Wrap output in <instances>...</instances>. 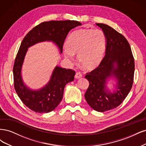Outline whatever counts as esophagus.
Segmentation results:
<instances>
[{
	"instance_id": "obj_1",
	"label": "esophagus",
	"mask_w": 146,
	"mask_h": 146,
	"mask_svg": "<svg viewBox=\"0 0 146 146\" xmlns=\"http://www.w3.org/2000/svg\"><path fill=\"white\" fill-rule=\"evenodd\" d=\"M82 76V75L81 73V72H76V74H75L74 78H76V79H78V78H81Z\"/></svg>"
}]
</instances>
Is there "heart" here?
Here are the masks:
<instances>
[{
  "instance_id": "b5f03b06",
  "label": "heart",
  "mask_w": 146,
  "mask_h": 146,
  "mask_svg": "<svg viewBox=\"0 0 146 146\" xmlns=\"http://www.w3.org/2000/svg\"><path fill=\"white\" fill-rule=\"evenodd\" d=\"M106 48V37L100 29H81L69 36L63 48L65 59L72 62L78 54L79 63L87 69L95 68L100 63Z\"/></svg>"
}]
</instances>
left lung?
Instances as JSON below:
<instances>
[{
  "label": "left lung",
  "mask_w": 146,
  "mask_h": 146,
  "mask_svg": "<svg viewBox=\"0 0 146 146\" xmlns=\"http://www.w3.org/2000/svg\"><path fill=\"white\" fill-rule=\"evenodd\" d=\"M102 30L106 39V53L99 66L85 78L89 86L85 93L88 105L98 111H106L119 106L132 87L135 62L130 46L125 37L111 27L96 23ZM113 76L117 81L116 91L106 88V80Z\"/></svg>",
  "instance_id": "left-lung-1"
}]
</instances>
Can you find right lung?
<instances>
[{
  "label": "right lung",
  "mask_w": 146,
  "mask_h": 146,
  "mask_svg": "<svg viewBox=\"0 0 146 146\" xmlns=\"http://www.w3.org/2000/svg\"><path fill=\"white\" fill-rule=\"evenodd\" d=\"M82 23L76 21L44 22L34 27L24 37L19 49L13 66L14 86L18 96L27 107L44 113L55 109L63 97L65 85L73 81L75 72L56 66L49 82L39 90L28 87L22 78V67L28 48L37 43L52 41L62 53L63 45L70 31Z\"/></svg>",
  "instance_id": "obj_1"
}]
</instances>
